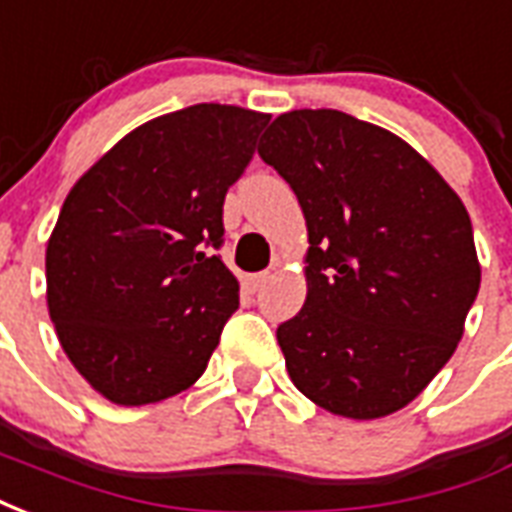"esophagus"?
<instances>
[{
  "label": "esophagus",
  "instance_id": "obj_1",
  "mask_svg": "<svg viewBox=\"0 0 512 512\" xmlns=\"http://www.w3.org/2000/svg\"><path fill=\"white\" fill-rule=\"evenodd\" d=\"M268 279H271V274H268V271H260V274H249V276H246V287H249L252 293H257V290H263V287H266Z\"/></svg>",
  "mask_w": 512,
  "mask_h": 512
}]
</instances>
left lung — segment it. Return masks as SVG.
<instances>
[{"label":"left lung","instance_id":"obj_1","mask_svg":"<svg viewBox=\"0 0 512 512\" xmlns=\"http://www.w3.org/2000/svg\"><path fill=\"white\" fill-rule=\"evenodd\" d=\"M263 138L309 230L306 301L276 328L290 380L333 415L385 418L450 361L478 298L467 208L410 143L350 113H282Z\"/></svg>","mask_w":512,"mask_h":512}]
</instances>
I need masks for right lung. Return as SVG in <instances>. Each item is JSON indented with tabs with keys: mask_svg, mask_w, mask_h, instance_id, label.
Returning <instances> with one entry per match:
<instances>
[{
	"mask_svg": "<svg viewBox=\"0 0 512 512\" xmlns=\"http://www.w3.org/2000/svg\"><path fill=\"white\" fill-rule=\"evenodd\" d=\"M268 113L200 102L165 113L102 154L64 200L48 249V314L94 391L140 407L206 372L238 309L222 206Z\"/></svg>",
	"mask_w": 512,
	"mask_h": 512,
	"instance_id": "right-lung-1",
	"label": "right lung"
}]
</instances>
